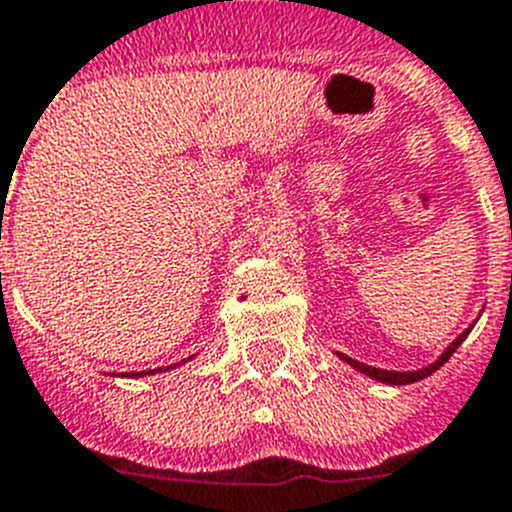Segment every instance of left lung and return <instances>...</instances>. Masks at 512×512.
<instances>
[{
  "instance_id": "left-lung-1",
  "label": "left lung",
  "mask_w": 512,
  "mask_h": 512,
  "mask_svg": "<svg viewBox=\"0 0 512 512\" xmlns=\"http://www.w3.org/2000/svg\"><path fill=\"white\" fill-rule=\"evenodd\" d=\"M471 327H474V324H471ZM471 327H466V330L461 332V335L456 337V340H453L446 350H443L438 361H433V363H430V366H425V368H417V371H384V368H373V366H366V363H361V361H355V358H348V355H345V353H337V355H340L342 361L348 363V366H353L355 371L366 373V376H371V379L381 381V384H394V386L415 384V381L428 379L430 373L438 371V368H441L443 363H446L448 358H451V355L456 353V348H459L461 342L466 340V335H469V332H471Z\"/></svg>"
}]
</instances>
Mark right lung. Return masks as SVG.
<instances>
[{
  "mask_svg": "<svg viewBox=\"0 0 512 512\" xmlns=\"http://www.w3.org/2000/svg\"><path fill=\"white\" fill-rule=\"evenodd\" d=\"M172 366L167 368H151V371H139V373H123V376H133V379H139V376H146V373H162V371H170Z\"/></svg>",
  "mask_w": 512,
  "mask_h": 512,
  "instance_id": "right-lung-1",
  "label": "right lung"
}]
</instances>
